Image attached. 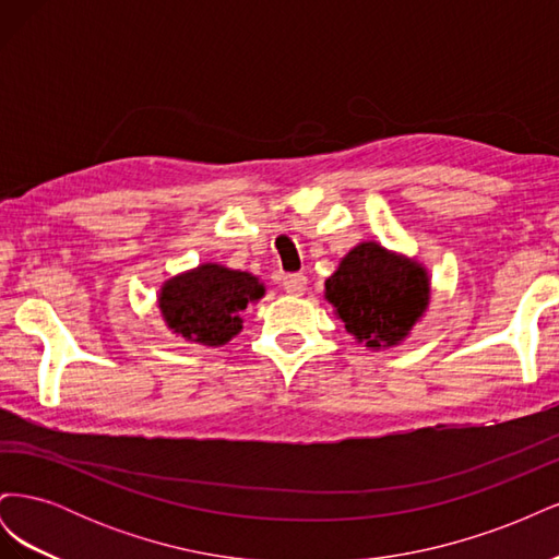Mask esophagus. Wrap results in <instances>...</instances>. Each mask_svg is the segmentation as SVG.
Segmentation results:
<instances>
[{"instance_id":"1","label":"esophagus","mask_w":559,"mask_h":559,"mask_svg":"<svg viewBox=\"0 0 559 559\" xmlns=\"http://www.w3.org/2000/svg\"><path fill=\"white\" fill-rule=\"evenodd\" d=\"M282 284H284V289L289 292V294H294V296H300L302 292H306V286H308V277L302 275V273H292V275H284V277H282Z\"/></svg>"}]
</instances>
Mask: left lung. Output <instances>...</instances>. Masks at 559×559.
I'll return each instance as SVG.
<instances>
[{
    "label": "left lung",
    "instance_id": "1",
    "mask_svg": "<svg viewBox=\"0 0 559 559\" xmlns=\"http://www.w3.org/2000/svg\"><path fill=\"white\" fill-rule=\"evenodd\" d=\"M326 298L359 343L389 347L403 341L427 310L429 282L417 263L364 242L326 280Z\"/></svg>",
    "mask_w": 559,
    "mask_h": 559
}]
</instances>
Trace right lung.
<instances>
[{"instance_id":"obj_1","label":"right lung","mask_w":559,"mask_h":559,"mask_svg":"<svg viewBox=\"0 0 559 559\" xmlns=\"http://www.w3.org/2000/svg\"><path fill=\"white\" fill-rule=\"evenodd\" d=\"M261 296L257 277L207 263L167 282L160 310L175 333L202 345H224L242 329L240 312L247 302Z\"/></svg>"}]
</instances>
